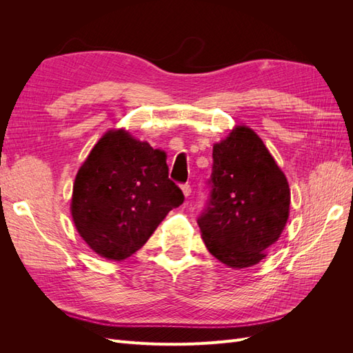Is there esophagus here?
Returning a JSON list of instances; mask_svg holds the SVG:
<instances>
[{
	"label": "esophagus",
	"instance_id": "34e87169",
	"mask_svg": "<svg viewBox=\"0 0 353 353\" xmlns=\"http://www.w3.org/2000/svg\"><path fill=\"white\" fill-rule=\"evenodd\" d=\"M181 190H183V193H184L185 197H188V196L191 194V187H190V184H183V185H181Z\"/></svg>",
	"mask_w": 353,
	"mask_h": 353
}]
</instances>
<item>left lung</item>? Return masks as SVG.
Masks as SVG:
<instances>
[{"label": "left lung", "mask_w": 353, "mask_h": 353, "mask_svg": "<svg viewBox=\"0 0 353 353\" xmlns=\"http://www.w3.org/2000/svg\"><path fill=\"white\" fill-rule=\"evenodd\" d=\"M210 194L197 219L208 250L230 268H248L280 239L290 188L263 141L237 126L213 145Z\"/></svg>", "instance_id": "obj_1"}]
</instances>
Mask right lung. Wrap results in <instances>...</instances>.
<instances>
[{
	"label": "right lung",
	"instance_id": "right-lung-1",
	"mask_svg": "<svg viewBox=\"0 0 353 353\" xmlns=\"http://www.w3.org/2000/svg\"><path fill=\"white\" fill-rule=\"evenodd\" d=\"M183 201V191L169 179L166 153L117 130L105 132L79 168L70 210L95 253L123 261Z\"/></svg>",
	"mask_w": 353,
	"mask_h": 353
}]
</instances>
